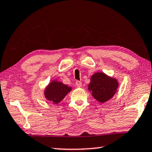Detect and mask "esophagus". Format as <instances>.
<instances>
[{
  "mask_svg": "<svg viewBox=\"0 0 152 152\" xmlns=\"http://www.w3.org/2000/svg\"><path fill=\"white\" fill-rule=\"evenodd\" d=\"M76 85L77 87H82V83H81L80 81H76Z\"/></svg>",
  "mask_w": 152,
  "mask_h": 152,
  "instance_id": "1",
  "label": "esophagus"
}]
</instances>
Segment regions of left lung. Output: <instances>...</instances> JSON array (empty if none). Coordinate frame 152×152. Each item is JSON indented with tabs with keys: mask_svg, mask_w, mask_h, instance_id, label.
I'll use <instances>...</instances> for the list:
<instances>
[{
	"mask_svg": "<svg viewBox=\"0 0 152 152\" xmlns=\"http://www.w3.org/2000/svg\"><path fill=\"white\" fill-rule=\"evenodd\" d=\"M119 83L116 78L108 76L103 72H96L91 77L88 89L97 101L104 103L116 94Z\"/></svg>",
	"mask_w": 152,
	"mask_h": 152,
	"instance_id": "8db88e82",
	"label": "left lung"
}]
</instances>
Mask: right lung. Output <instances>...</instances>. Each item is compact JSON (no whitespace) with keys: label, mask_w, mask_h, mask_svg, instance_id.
<instances>
[{"label":"right lung","mask_w":152,"mask_h":152,"mask_svg":"<svg viewBox=\"0 0 152 152\" xmlns=\"http://www.w3.org/2000/svg\"><path fill=\"white\" fill-rule=\"evenodd\" d=\"M72 87L64 85L63 83L54 80L50 82L44 90V96L48 100L54 104H57L65 96L72 91Z\"/></svg>","instance_id":"right-lung-1"}]
</instances>
